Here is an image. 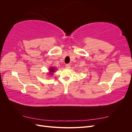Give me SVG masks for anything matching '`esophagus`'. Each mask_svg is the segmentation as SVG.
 Returning a JSON list of instances; mask_svg holds the SVG:
<instances>
[{
	"label": "esophagus",
	"instance_id": "esophagus-1",
	"mask_svg": "<svg viewBox=\"0 0 132 132\" xmlns=\"http://www.w3.org/2000/svg\"><path fill=\"white\" fill-rule=\"evenodd\" d=\"M70 68V65L69 64H67L65 65V68L66 69H69Z\"/></svg>",
	"mask_w": 132,
	"mask_h": 132
}]
</instances>
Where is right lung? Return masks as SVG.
I'll list each match as a JSON object with an SVG mask.
<instances>
[{"instance_id": "right-lung-1", "label": "right lung", "mask_w": 132, "mask_h": 132, "mask_svg": "<svg viewBox=\"0 0 132 132\" xmlns=\"http://www.w3.org/2000/svg\"><path fill=\"white\" fill-rule=\"evenodd\" d=\"M55 68L53 67H52V68H50V69H49V71H50V75H52V74L53 73H54L55 71Z\"/></svg>"}]
</instances>
